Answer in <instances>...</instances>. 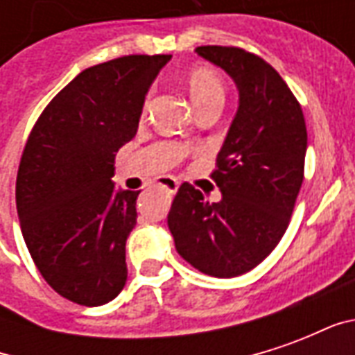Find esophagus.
<instances>
[{
  "mask_svg": "<svg viewBox=\"0 0 355 355\" xmlns=\"http://www.w3.org/2000/svg\"><path fill=\"white\" fill-rule=\"evenodd\" d=\"M157 184L162 186V188H165L167 192H177L178 190V180L175 177L159 178V182H157Z\"/></svg>",
  "mask_w": 355,
  "mask_h": 355,
  "instance_id": "esophagus-1",
  "label": "esophagus"
}]
</instances>
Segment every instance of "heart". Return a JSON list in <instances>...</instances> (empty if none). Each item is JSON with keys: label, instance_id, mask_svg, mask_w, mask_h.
Here are the masks:
<instances>
[{"label": "heart", "instance_id": "heart-1", "mask_svg": "<svg viewBox=\"0 0 355 355\" xmlns=\"http://www.w3.org/2000/svg\"><path fill=\"white\" fill-rule=\"evenodd\" d=\"M188 91L196 108L207 102H224V94H226L218 73L203 66L188 73Z\"/></svg>", "mask_w": 355, "mask_h": 355}]
</instances>
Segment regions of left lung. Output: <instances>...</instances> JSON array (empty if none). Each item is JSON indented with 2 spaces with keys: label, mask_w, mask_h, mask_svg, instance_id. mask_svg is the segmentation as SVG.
I'll list each match as a JSON object with an SVG mask.
<instances>
[{
  "label": "left lung",
  "mask_w": 355,
  "mask_h": 355,
  "mask_svg": "<svg viewBox=\"0 0 355 355\" xmlns=\"http://www.w3.org/2000/svg\"><path fill=\"white\" fill-rule=\"evenodd\" d=\"M196 53L236 81L239 108L211 173L223 200L211 203L184 182L167 224L184 261L207 275L236 277L259 266L289 226L304 180V114L259 55L223 45Z\"/></svg>",
  "instance_id": "left-lung-1"
}]
</instances>
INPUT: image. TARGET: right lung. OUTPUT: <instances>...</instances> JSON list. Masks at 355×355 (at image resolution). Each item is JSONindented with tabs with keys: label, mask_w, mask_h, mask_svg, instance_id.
I'll return each instance as SVG.
<instances>
[{
	"label": "right lung",
	"mask_w": 355,
	"mask_h": 355,
	"mask_svg": "<svg viewBox=\"0 0 355 355\" xmlns=\"http://www.w3.org/2000/svg\"><path fill=\"white\" fill-rule=\"evenodd\" d=\"M169 58L129 55L83 70L26 140L15 192L22 236L43 279L76 304H106L125 287L139 192H116L114 159Z\"/></svg>",
	"instance_id": "1"
}]
</instances>
